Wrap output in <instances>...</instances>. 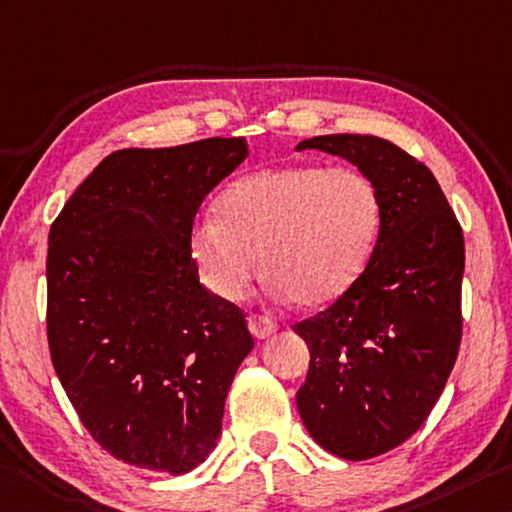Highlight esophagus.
Here are the masks:
<instances>
[{"label": "esophagus", "mask_w": 512, "mask_h": 512, "mask_svg": "<svg viewBox=\"0 0 512 512\" xmlns=\"http://www.w3.org/2000/svg\"><path fill=\"white\" fill-rule=\"evenodd\" d=\"M248 328H250V332H253L257 339H264V337H269V335H273L275 330H278V323H275L273 319H269V316L250 314L248 316Z\"/></svg>", "instance_id": "1"}]
</instances>
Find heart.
I'll return each mask as SVG.
<instances>
[{"label":"heart","instance_id":"obj_1","mask_svg":"<svg viewBox=\"0 0 512 512\" xmlns=\"http://www.w3.org/2000/svg\"><path fill=\"white\" fill-rule=\"evenodd\" d=\"M189 232L202 280L218 298L239 300L257 271L266 291L319 310L367 271L383 225L378 186L355 168L271 166L241 175Z\"/></svg>","mask_w":512,"mask_h":512}]
</instances>
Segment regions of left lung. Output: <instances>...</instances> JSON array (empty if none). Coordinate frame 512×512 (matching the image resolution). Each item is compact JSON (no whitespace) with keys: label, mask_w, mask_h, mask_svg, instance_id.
Instances as JSON below:
<instances>
[{"label":"left lung","mask_w":512,"mask_h":512,"mask_svg":"<svg viewBox=\"0 0 512 512\" xmlns=\"http://www.w3.org/2000/svg\"><path fill=\"white\" fill-rule=\"evenodd\" d=\"M310 148L351 161L383 200L362 278L328 310L291 326L310 348L296 394L300 419L326 451L369 460L419 431L456 364L465 239L431 170L399 145L328 134L298 143Z\"/></svg>","instance_id":"8db88e82"}]
</instances>
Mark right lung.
<instances>
[{"label": "right lung", "instance_id": "right-lung-1", "mask_svg": "<svg viewBox=\"0 0 512 512\" xmlns=\"http://www.w3.org/2000/svg\"><path fill=\"white\" fill-rule=\"evenodd\" d=\"M246 157L243 136L111 152L50 227L54 371L93 440L134 467L186 474L205 460L255 346L189 250L202 200Z\"/></svg>", "mask_w": 512, "mask_h": 512}]
</instances>
